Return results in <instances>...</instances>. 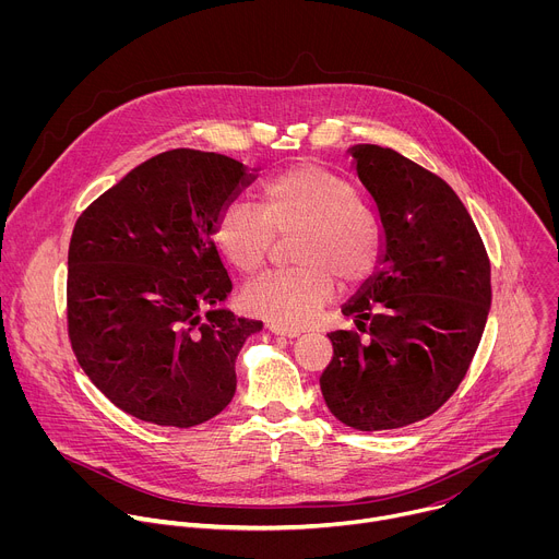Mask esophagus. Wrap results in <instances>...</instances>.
Instances as JSON below:
<instances>
[{
    "label": "esophagus",
    "mask_w": 559,
    "mask_h": 559,
    "mask_svg": "<svg viewBox=\"0 0 559 559\" xmlns=\"http://www.w3.org/2000/svg\"><path fill=\"white\" fill-rule=\"evenodd\" d=\"M270 332L276 334V336H283V338H296V336H300V332H296V330H285V328H278V325H270Z\"/></svg>",
    "instance_id": "34e87169"
}]
</instances>
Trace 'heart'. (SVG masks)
Listing matches in <instances>:
<instances>
[{
    "instance_id": "1",
    "label": "heart",
    "mask_w": 559,
    "mask_h": 559,
    "mask_svg": "<svg viewBox=\"0 0 559 559\" xmlns=\"http://www.w3.org/2000/svg\"><path fill=\"white\" fill-rule=\"evenodd\" d=\"M259 210L248 203L225 205L214 225V243L236 272L254 274L265 263L272 234L300 231L294 246L298 270L261 278L243 292V307L272 325H309L332 300L336 278L358 285L380 263L376 216L358 201L354 186L323 168L307 164L265 181Z\"/></svg>"
}]
</instances>
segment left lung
<instances>
[{
    "mask_svg": "<svg viewBox=\"0 0 559 559\" xmlns=\"http://www.w3.org/2000/svg\"><path fill=\"white\" fill-rule=\"evenodd\" d=\"M347 154L373 201L382 254L343 305L358 330L328 334L334 356L321 391L352 429H401L440 409L462 382L487 325L491 263L440 177L371 143Z\"/></svg>",
    "mask_w": 559,
    "mask_h": 559,
    "instance_id": "left-lung-1",
    "label": "left lung"
}]
</instances>
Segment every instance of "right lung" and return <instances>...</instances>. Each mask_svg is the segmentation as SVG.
<instances>
[{"label":"right lung","instance_id":"obj_1","mask_svg":"<svg viewBox=\"0 0 559 559\" xmlns=\"http://www.w3.org/2000/svg\"><path fill=\"white\" fill-rule=\"evenodd\" d=\"M259 168L225 154L147 158L76 218L68 250L74 356L121 412L188 429L221 414L236 358L261 321L223 302L231 281L214 246L225 205Z\"/></svg>","mask_w":559,"mask_h":559}]
</instances>
